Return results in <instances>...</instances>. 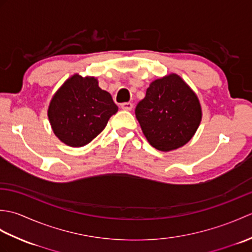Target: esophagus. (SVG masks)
<instances>
[{"mask_svg": "<svg viewBox=\"0 0 252 252\" xmlns=\"http://www.w3.org/2000/svg\"><path fill=\"white\" fill-rule=\"evenodd\" d=\"M120 106L123 110H132L133 108V104L130 103V101H127V103H122Z\"/></svg>", "mask_w": 252, "mask_h": 252, "instance_id": "1", "label": "esophagus"}]
</instances>
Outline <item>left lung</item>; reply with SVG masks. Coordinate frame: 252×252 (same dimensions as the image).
I'll list each match as a JSON object with an SVG mask.
<instances>
[{"label": "left lung", "mask_w": 252, "mask_h": 252, "mask_svg": "<svg viewBox=\"0 0 252 252\" xmlns=\"http://www.w3.org/2000/svg\"><path fill=\"white\" fill-rule=\"evenodd\" d=\"M135 116L149 144L169 152L185 145L195 134L201 108L196 94L173 73L152 82Z\"/></svg>", "instance_id": "1"}]
</instances>
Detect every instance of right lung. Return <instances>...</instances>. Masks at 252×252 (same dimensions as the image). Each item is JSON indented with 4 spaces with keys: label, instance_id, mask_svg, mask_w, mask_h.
<instances>
[{
    "label": "right lung",
    "instance_id": "obj_1",
    "mask_svg": "<svg viewBox=\"0 0 252 252\" xmlns=\"http://www.w3.org/2000/svg\"><path fill=\"white\" fill-rule=\"evenodd\" d=\"M117 111L111 95L98 87L97 80L74 74L51 100L49 119L62 142L81 147L105 129Z\"/></svg>",
    "mask_w": 252,
    "mask_h": 252
}]
</instances>
